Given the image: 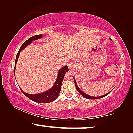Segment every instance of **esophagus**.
Listing matches in <instances>:
<instances>
[{"label": "esophagus", "mask_w": 133, "mask_h": 133, "mask_svg": "<svg viewBox=\"0 0 133 133\" xmlns=\"http://www.w3.org/2000/svg\"><path fill=\"white\" fill-rule=\"evenodd\" d=\"M74 62L70 61V62L68 63V66L69 69H71V68H73V67H74Z\"/></svg>", "instance_id": "obj_1"}]
</instances>
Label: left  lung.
I'll use <instances>...</instances> for the list:
<instances>
[{
    "label": "left lung",
    "mask_w": 133,
    "mask_h": 133,
    "mask_svg": "<svg viewBox=\"0 0 133 133\" xmlns=\"http://www.w3.org/2000/svg\"><path fill=\"white\" fill-rule=\"evenodd\" d=\"M74 83H75L76 88V89H77V91L79 92V93L81 94L82 96H83V97H84L85 98H86V99H101V98H102V97H105V96H107L109 93H110V92H111V91L110 92H108V93H107L106 94H105V95L102 96H99V97H93V96H89V95H88V94H85V92H83L82 91H81V90H80V88H79V87H78V86H77V83H76V80H75V79H74Z\"/></svg>",
    "instance_id": "left-lung-1"
}]
</instances>
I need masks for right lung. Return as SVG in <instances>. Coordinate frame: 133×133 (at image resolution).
Returning a JSON list of instances; mask_svg holds the SVG:
<instances>
[{
  "label": "right lung",
  "instance_id": "right-lung-1",
  "mask_svg": "<svg viewBox=\"0 0 133 133\" xmlns=\"http://www.w3.org/2000/svg\"><path fill=\"white\" fill-rule=\"evenodd\" d=\"M42 37V34L32 36V37L29 38L28 40H26V41L23 43L21 47V48H20L19 51L17 52V56H16L14 69L16 68V63H17V62L18 61V58H19L20 52H21V51L23 50V49H24L26 46H28V45H30L32 41H34V40L41 39ZM67 71H68V66H65L64 67H62V68L59 71V73H58L57 79H56L54 85L52 86V87L50 89V90H48L47 91L37 94H29L22 91H22L23 93L27 97H28L29 99H31L32 101L36 102L47 103H50L51 102L54 101V100L57 99L58 96H59V92L61 91V90L62 83L63 79V78H64L65 73H66Z\"/></svg>",
  "mask_w": 133,
  "mask_h": 133
}]
</instances>
